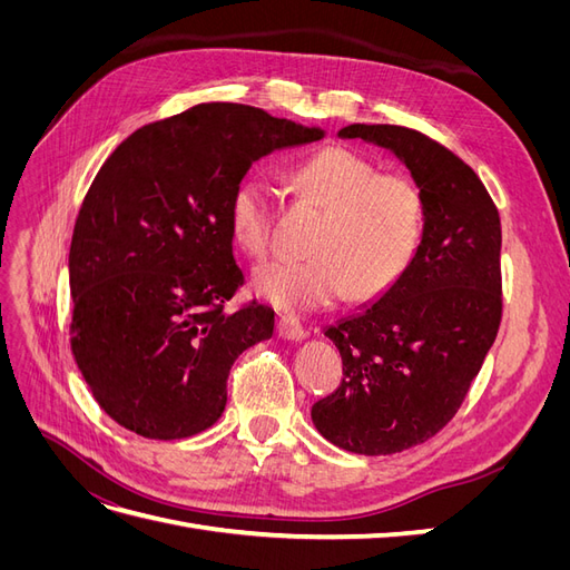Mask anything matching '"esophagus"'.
Returning <instances> with one entry per match:
<instances>
[{
  "label": "esophagus",
  "instance_id": "esophagus-1",
  "mask_svg": "<svg viewBox=\"0 0 570 570\" xmlns=\"http://www.w3.org/2000/svg\"><path fill=\"white\" fill-rule=\"evenodd\" d=\"M275 333H278V337H283V340H295V342L306 337L304 325L292 316H281L278 323H275Z\"/></svg>",
  "mask_w": 570,
  "mask_h": 570
}]
</instances>
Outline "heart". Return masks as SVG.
<instances>
[{
    "instance_id": "b5f03b06",
    "label": "heart",
    "mask_w": 570,
    "mask_h": 570,
    "mask_svg": "<svg viewBox=\"0 0 570 570\" xmlns=\"http://www.w3.org/2000/svg\"><path fill=\"white\" fill-rule=\"evenodd\" d=\"M297 193L325 209L308 252L297 262H271L254 271V292L285 314L331 306L347 292L358 302L383 297L404 278L425 233V197L406 176L350 147H323L292 168ZM275 204L271 187L243 178L228 199L237 247L254 258L273 249Z\"/></svg>"
}]
</instances>
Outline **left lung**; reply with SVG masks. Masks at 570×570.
<instances>
[{"label": "left lung", "mask_w": 570, "mask_h": 570, "mask_svg": "<svg viewBox=\"0 0 570 570\" xmlns=\"http://www.w3.org/2000/svg\"><path fill=\"white\" fill-rule=\"evenodd\" d=\"M340 137L406 164L425 197V233L400 283L325 331L344 377L312 419L342 450L396 454L454 419L492 347L502 323V223L475 170L428 135L354 124Z\"/></svg>", "instance_id": "left-lung-1"}]
</instances>
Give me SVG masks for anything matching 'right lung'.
Listing matches in <instances>:
<instances>
[{"label":"right lung","instance_id":"obj_1","mask_svg":"<svg viewBox=\"0 0 570 570\" xmlns=\"http://www.w3.org/2000/svg\"><path fill=\"white\" fill-rule=\"evenodd\" d=\"M318 128L230 101L135 130L101 164L76 218L71 352L101 411L149 440L212 428L228 373L273 335V312L233 299L228 199L254 161Z\"/></svg>","mask_w":570,"mask_h":570}]
</instances>
